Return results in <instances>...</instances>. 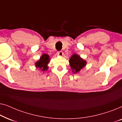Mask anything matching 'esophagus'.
<instances>
[{"label": "esophagus", "mask_w": 122, "mask_h": 122, "mask_svg": "<svg viewBox=\"0 0 122 122\" xmlns=\"http://www.w3.org/2000/svg\"><path fill=\"white\" fill-rule=\"evenodd\" d=\"M57 54L59 56H63V52L62 51H59L57 52Z\"/></svg>", "instance_id": "1"}]
</instances>
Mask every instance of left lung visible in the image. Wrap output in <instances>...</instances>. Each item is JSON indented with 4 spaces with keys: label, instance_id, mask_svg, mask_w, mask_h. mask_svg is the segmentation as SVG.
Listing matches in <instances>:
<instances>
[{
    "label": "left lung",
    "instance_id": "left-lung-1",
    "mask_svg": "<svg viewBox=\"0 0 122 122\" xmlns=\"http://www.w3.org/2000/svg\"><path fill=\"white\" fill-rule=\"evenodd\" d=\"M69 63L73 72L77 73L86 66V61L78 54H74L70 58Z\"/></svg>",
    "mask_w": 122,
    "mask_h": 122
}]
</instances>
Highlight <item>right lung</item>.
Segmentation results:
<instances>
[{"mask_svg": "<svg viewBox=\"0 0 122 122\" xmlns=\"http://www.w3.org/2000/svg\"><path fill=\"white\" fill-rule=\"evenodd\" d=\"M50 61L49 56L48 54H43L40 58L39 61L35 63L36 68H39L43 71H46L48 69V64Z\"/></svg>", "mask_w": 122, "mask_h": 122, "instance_id": "add662e5", "label": "right lung"}]
</instances>
